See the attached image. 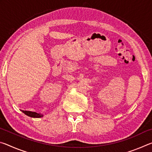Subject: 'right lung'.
Listing matches in <instances>:
<instances>
[{"mask_svg":"<svg viewBox=\"0 0 152 152\" xmlns=\"http://www.w3.org/2000/svg\"><path fill=\"white\" fill-rule=\"evenodd\" d=\"M22 112L25 114L27 116L33 117V118H40L43 117V114L41 113H37L36 112H32V111H27V110H22Z\"/></svg>","mask_w":152,"mask_h":152,"instance_id":"1","label":"right lung"}]
</instances>
